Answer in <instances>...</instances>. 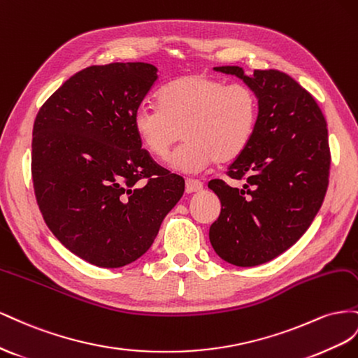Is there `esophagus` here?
I'll use <instances>...</instances> for the list:
<instances>
[{"label": "esophagus", "mask_w": 358, "mask_h": 358, "mask_svg": "<svg viewBox=\"0 0 358 358\" xmlns=\"http://www.w3.org/2000/svg\"><path fill=\"white\" fill-rule=\"evenodd\" d=\"M202 189H203V185L199 180H192V178L186 180V192L187 193H196V192H201Z\"/></svg>", "instance_id": "obj_1"}]
</instances>
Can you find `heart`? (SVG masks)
I'll return each mask as SVG.
<instances>
[{
    "label": "heart",
    "mask_w": 358,
    "mask_h": 358,
    "mask_svg": "<svg viewBox=\"0 0 358 358\" xmlns=\"http://www.w3.org/2000/svg\"><path fill=\"white\" fill-rule=\"evenodd\" d=\"M159 106H139L134 129L152 156L166 160L172 147L187 141L172 159V166L198 173L211 163H227L243 155L258 121V99L241 84L192 73L160 90Z\"/></svg>",
    "instance_id": "obj_1"
}]
</instances>
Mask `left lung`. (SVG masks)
Returning a JSON list of instances; mask_svg holds the SVG:
<instances>
[{
	"label": "left lung",
	"mask_w": 358,
	"mask_h": 358,
	"mask_svg": "<svg viewBox=\"0 0 358 358\" xmlns=\"http://www.w3.org/2000/svg\"><path fill=\"white\" fill-rule=\"evenodd\" d=\"M241 79L258 99V121L248 148L232 162L229 177L208 187L222 203L210 228L219 257L237 267H255L288 250L308 231L329 186V130L315 99L279 70L244 73L238 66L214 67Z\"/></svg>",
	"instance_id": "obj_1"
}]
</instances>
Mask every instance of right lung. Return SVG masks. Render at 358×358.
I'll return each mask as SVG.
<instances>
[{"label": "right lung", "instance_id": "add662e5", "mask_svg": "<svg viewBox=\"0 0 358 358\" xmlns=\"http://www.w3.org/2000/svg\"><path fill=\"white\" fill-rule=\"evenodd\" d=\"M156 79L148 63L91 66L67 79L34 121L38 208L66 249L101 268L141 258L185 193V180L156 165L134 129ZM139 179L148 181L141 187Z\"/></svg>", "mask_w": 358, "mask_h": 358}]
</instances>
